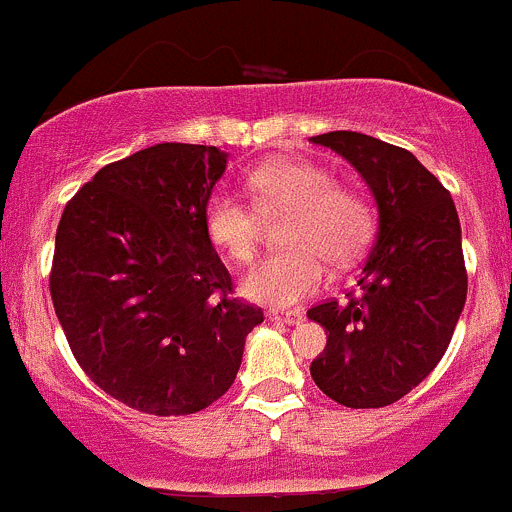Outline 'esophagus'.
<instances>
[{
  "label": "esophagus",
  "mask_w": 512,
  "mask_h": 512,
  "mask_svg": "<svg viewBox=\"0 0 512 512\" xmlns=\"http://www.w3.org/2000/svg\"><path fill=\"white\" fill-rule=\"evenodd\" d=\"M268 318H271V321L288 323V326H296V323L303 321V313L301 311H278V308H273V311H268Z\"/></svg>",
  "instance_id": "obj_1"
}]
</instances>
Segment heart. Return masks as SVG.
I'll return each mask as SVG.
<instances>
[{
  "mask_svg": "<svg viewBox=\"0 0 512 512\" xmlns=\"http://www.w3.org/2000/svg\"><path fill=\"white\" fill-rule=\"evenodd\" d=\"M246 189L259 214L288 211L281 229L286 249L261 258L244 278V293L268 306H293L326 281V258L351 261L371 239L373 209L366 196L338 186L323 166L278 159L256 166ZM229 189H216L204 206V231L229 261L249 263L258 244V215Z\"/></svg>",
  "mask_w": 512,
  "mask_h": 512,
  "instance_id": "obj_1",
  "label": "heart"
}]
</instances>
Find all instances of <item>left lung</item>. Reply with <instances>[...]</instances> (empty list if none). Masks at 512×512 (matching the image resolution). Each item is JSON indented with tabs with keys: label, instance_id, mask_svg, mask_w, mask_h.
<instances>
[{
	"label": "left lung",
	"instance_id": "obj_1",
	"mask_svg": "<svg viewBox=\"0 0 512 512\" xmlns=\"http://www.w3.org/2000/svg\"><path fill=\"white\" fill-rule=\"evenodd\" d=\"M311 141L341 154L378 206V236L358 293L308 311L328 336L311 376L341 406H391L438 366L465 306L458 211L448 189L401 146L358 131Z\"/></svg>",
	"mask_w": 512,
	"mask_h": 512
}]
</instances>
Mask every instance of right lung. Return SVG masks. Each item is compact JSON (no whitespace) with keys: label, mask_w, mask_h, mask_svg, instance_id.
Instances as JSON below:
<instances>
[{"label":"right lung","mask_w":512,"mask_h":512,"mask_svg":"<svg viewBox=\"0 0 512 512\" xmlns=\"http://www.w3.org/2000/svg\"><path fill=\"white\" fill-rule=\"evenodd\" d=\"M216 146L156 144L106 164L64 206L49 273L82 371L149 416H189L234 383L263 311L234 298L204 231Z\"/></svg>","instance_id":"obj_1"}]
</instances>
